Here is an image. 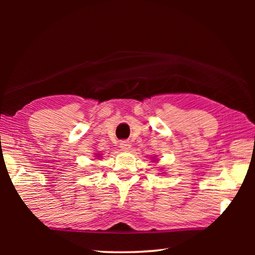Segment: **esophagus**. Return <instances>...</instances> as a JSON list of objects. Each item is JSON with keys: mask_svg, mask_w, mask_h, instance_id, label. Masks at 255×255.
<instances>
[{"mask_svg": "<svg viewBox=\"0 0 255 255\" xmlns=\"http://www.w3.org/2000/svg\"><path fill=\"white\" fill-rule=\"evenodd\" d=\"M119 145H120V148H122V150H128L129 148H130V143H129L128 140H122Z\"/></svg>", "mask_w": 255, "mask_h": 255, "instance_id": "esophagus-1", "label": "esophagus"}]
</instances>
